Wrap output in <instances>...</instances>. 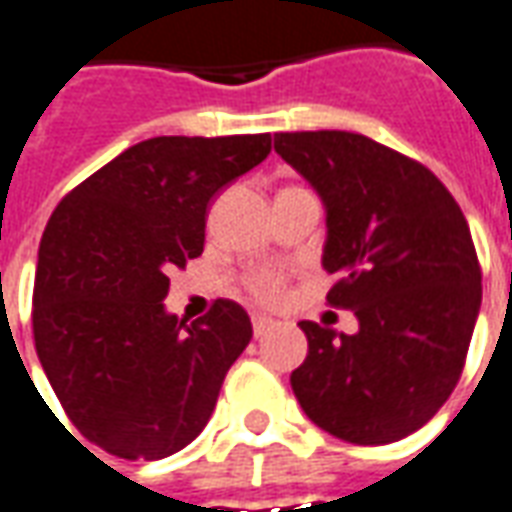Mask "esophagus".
I'll return each instance as SVG.
<instances>
[{"label": "esophagus", "mask_w": 512, "mask_h": 512, "mask_svg": "<svg viewBox=\"0 0 512 512\" xmlns=\"http://www.w3.org/2000/svg\"><path fill=\"white\" fill-rule=\"evenodd\" d=\"M276 323L270 320V317H264V315H253V334L256 337H262V334H267V331L273 329Z\"/></svg>", "instance_id": "obj_1"}]
</instances>
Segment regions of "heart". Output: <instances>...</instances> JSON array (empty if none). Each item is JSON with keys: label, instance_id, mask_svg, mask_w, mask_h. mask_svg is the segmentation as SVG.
I'll return each instance as SVG.
<instances>
[{"label": "heart", "instance_id": "heart-1", "mask_svg": "<svg viewBox=\"0 0 512 512\" xmlns=\"http://www.w3.org/2000/svg\"><path fill=\"white\" fill-rule=\"evenodd\" d=\"M242 290H245L250 301L273 306V303L281 301V295L287 290V278L276 273V270H253L242 281Z\"/></svg>", "mask_w": 512, "mask_h": 512}]
</instances>
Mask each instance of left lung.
Here are the masks:
<instances>
[{
	"mask_svg": "<svg viewBox=\"0 0 512 512\" xmlns=\"http://www.w3.org/2000/svg\"><path fill=\"white\" fill-rule=\"evenodd\" d=\"M276 153L326 203V301L357 334L301 320L309 354L295 398L320 429L357 446L407 438L460 382L482 303L463 211L432 169L362 133H276Z\"/></svg>",
	"mask_w": 512,
	"mask_h": 512,
	"instance_id": "1",
	"label": "left lung"
}]
</instances>
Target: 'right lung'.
Returning a JSON list of instances; mask_svg holds the SVG:
<instances>
[{
    "label": "right lung",
    "mask_w": 512,
    "mask_h": 512,
    "mask_svg": "<svg viewBox=\"0 0 512 512\" xmlns=\"http://www.w3.org/2000/svg\"><path fill=\"white\" fill-rule=\"evenodd\" d=\"M270 147V133L147 139L52 211L35 267V351L69 421L102 451L161 460L209 424L250 317L220 298L183 326L164 312L169 273L203 253L211 197Z\"/></svg>",
    "instance_id": "right-lung-1"
}]
</instances>
